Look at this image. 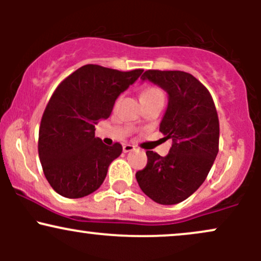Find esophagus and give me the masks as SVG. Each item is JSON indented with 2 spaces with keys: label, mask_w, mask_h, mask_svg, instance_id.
Returning <instances> with one entry per match:
<instances>
[{
  "label": "esophagus",
  "mask_w": 261,
  "mask_h": 261,
  "mask_svg": "<svg viewBox=\"0 0 261 261\" xmlns=\"http://www.w3.org/2000/svg\"><path fill=\"white\" fill-rule=\"evenodd\" d=\"M134 149H135V146L130 145V143H125V145L122 146V151H124L125 153H127V152L134 151Z\"/></svg>",
  "instance_id": "esophagus-1"
}]
</instances>
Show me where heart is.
Segmentation results:
<instances>
[{
  "mask_svg": "<svg viewBox=\"0 0 261 261\" xmlns=\"http://www.w3.org/2000/svg\"><path fill=\"white\" fill-rule=\"evenodd\" d=\"M153 95H163L161 89L155 88V87H147L145 88L141 93V98H146V97H153Z\"/></svg>",
  "mask_w": 261,
  "mask_h": 261,
  "instance_id": "heart-1",
  "label": "heart"
}]
</instances>
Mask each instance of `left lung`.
<instances>
[{
    "label": "left lung",
    "instance_id": "left-lung-1",
    "mask_svg": "<svg viewBox=\"0 0 261 261\" xmlns=\"http://www.w3.org/2000/svg\"><path fill=\"white\" fill-rule=\"evenodd\" d=\"M148 80L169 95L160 131L173 141L161 157L147 151V164L136 173L141 190L161 205L184 201L205 181L218 153L220 122L214 99L205 86L184 71L147 70Z\"/></svg>",
    "mask_w": 261,
    "mask_h": 261
}]
</instances>
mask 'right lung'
<instances>
[{
  "label": "right lung",
  "instance_id": "add662e5",
  "mask_svg": "<svg viewBox=\"0 0 261 261\" xmlns=\"http://www.w3.org/2000/svg\"><path fill=\"white\" fill-rule=\"evenodd\" d=\"M142 71L85 65L53 93L40 121L38 152L45 178L60 195L80 199L103 184L122 146L104 145L95 137V125L109 118L116 98Z\"/></svg>",
  "mask_w": 261,
  "mask_h": 261
}]
</instances>
